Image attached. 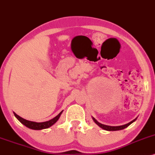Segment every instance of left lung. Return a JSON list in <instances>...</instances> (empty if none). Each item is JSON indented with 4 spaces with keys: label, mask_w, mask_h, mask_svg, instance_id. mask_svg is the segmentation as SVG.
<instances>
[{
    "label": "left lung",
    "mask_w": 155,
    "mask_h": 155,
    "mask_svg": "<svg viewBox=\"0 0 155 155\" xmlns=\"http://www.w3.org/2000/svg\"><path fill=\"white\" fill-rule=\"evenodd\" d=\"M92 119H93L94 121L96 124L98 125L100 127L102 128V129L105 130H107V131H117V130H124V128L127 127L129 125H130L132 124V123H133L134 121H135V120L137 119V118H135V119L133 120V121H131L130 122L127 123V124H124V125H121V126H108V125H105V124H101V123L99 122V121H97L96 119H94V117H92Z\"/></svg>",
    "instance_id": "8db88e82"
}]
</instances>
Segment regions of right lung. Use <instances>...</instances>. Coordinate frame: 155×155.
<instances>
[{
  "label": "right lung",
  "instance_id": "right-lung-1",
  "mask_svg": "<svg viewBox=\"0 0 155 155\" xmlns=\"http://www.w3.org/2000/svg\"><path fill=\"white\" fill-rule=\"evenodd\" d=\"M63 113V110L61 111L59 113L58 115H57L55 117L53 118V119L49 120V121H44V122H35V121H28V120H26L23 118L20 117V116H18L17 114H15L14 112V114H15V117L17 118L20 122L22 123V124L25 125V127H27L30 128L31 130H43V129H47V128H49L51 126H53V124H55V123L58 121V120L60 118L61 115Z\"/></svg>",
  "mask_w": 155,
  "mask_h": 155
}]
</instances>
